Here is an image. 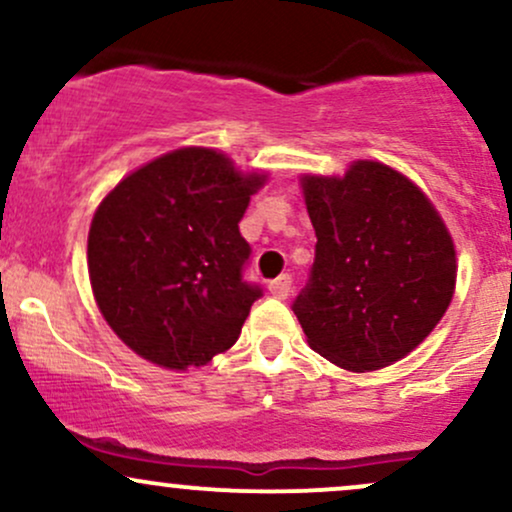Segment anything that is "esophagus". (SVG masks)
Segmentation results:
<instances>
[{
	"label": "esophagus",
	"mask_w": 512,
	"mask_h": 512,
	"mask_svg": "<svg viewBox=\"0 0 512 512\" xmlns=\"http://www.w3.org/2000/svg\"><path fill=\"white\" fill-rule=\"evenodd\" d=\"M269 293L276 298H289L291 296V276L284 274V276H279V279H274L272 284H269Z\"/></svg>",
	"instance_id": "1"
}]
</instances>
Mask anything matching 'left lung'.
Masks as SVG:
<instances>
[{
    "label": "left lung",
    "mask_w": 512,
    "mask_h": 512,
    "mask_svg": "<svg viewBox=\"0 0 512 512\" xmlns=\"http://www.w3.org/2000/svg\"><path fill=\"white\" fill-rule=\"evenodd\" d=\"M315 228L310 284L293 303L308 346L366 373L404 358L455 296L457 255L428 195L392 166L358 158L344 175H301Z\"/></svg>",
    "instance_id": "left-lung-1"
}]
</instances>
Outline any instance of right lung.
<instances>
[{
	"instance_id": "obj_1",
	"label": "right lung",
	"mask_w": 512,
	"mask_h": 512,
	"mask_svg": "<svg viewBox=\"0 0 512 512\" xmlns=\"http://www.w3.org/2000/svg\"><path fill=\"white\" fill-rule=\"evenodd\" d=\"M269 175L182 146L125 175L88 228L93 298L117 337L166 370L202 368L238 342L252 303L238 223Z\"/></svg>"
}]
</instances>
